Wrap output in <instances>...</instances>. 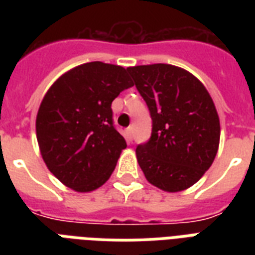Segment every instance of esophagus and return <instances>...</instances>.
Instances as JSON below:
<instances>
[{"label":"esophagus","instance_id":"1","mask_svg":"<svg viewBox=\"0 0 255 255\" xmlns=\"http://www.w3.org/2000/svg\"><path fill=\"white\" fill-rule=\"evenodd\" d=\"M126 135H127V139L131 141L132 137H133V131H132V127H128L127 129H126Z\"/></svg>","mask_w":255,"mask_h":255}]
</instances>
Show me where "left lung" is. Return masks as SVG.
<instances>
[{"instance_id": "obj_1", "label": "left lung", "mask_w": 255, "mask_h": 255, "mask_svg": "<svg viewBox=\"0 0 255 255\" xmlns=\"http://www.w3.org/2000/svg\"><path fill=\"white\" fill-rule=\"evenodd\" d=\"M127 71L152 119L151 137L136 147L144 176L165 192L188 189L209 169L220 144V119L209 92L176 66L156 63Z\"/></svg>"}]
</instances>
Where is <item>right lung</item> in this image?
<instances>
[{"mask_svg": "<svg viewBox=\"0 0 255 255\" xmlns=\"http://www.w3.org/2000/svg\"><path fill=\"white\" fill-rule=\"evenodd\" d=\"M132 86L122 66L90 62L63 74L46 92L37 140L49 170L66 186L91 192L110 178L127 147L114 126L111 104Z\"/></svg>", "mask_w": 255, "mask_h": 255, "instance_id": "obj_1", "label": "right lung"}]
</instances>
